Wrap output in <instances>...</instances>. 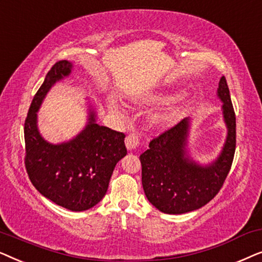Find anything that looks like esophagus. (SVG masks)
I'll return each mask as SVG.
<instances>
[{
  "instance_id": "34e87169",
  "label": "esophagus",
  "mask_w": 262,
  "mask_h": 262,
  "mask_svg": "<svg viewBox=\"0 0 262 262\" xmlns=\"http://www.w3.org/2000/svg\"><path fill=\"white\" fill-rule=\"evenodd\" d=\"M139 144V136L137 132H131L127 135V137L125 138V145L128 150H134Z\"/></svg>"
}]
</instances>
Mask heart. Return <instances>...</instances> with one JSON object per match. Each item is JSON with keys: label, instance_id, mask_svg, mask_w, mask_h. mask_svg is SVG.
Listing matches in <instances>:
<instances>
[{"label": "heart", "instance_id": "obj_1", "mask_svg": "<svg viewBox=\"0 0 262 262\" xmlns=\"http://www.w3.org/2000/svg\"><path fill=\"white\" fill-rule=\"evenodd\" d=\"M169 100H173V99H169Z\"/></svg>", "mask_w": 262, "mask_h": 262}]
</instances>
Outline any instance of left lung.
<instances>
[{
    "label": "left lung",
    "instance_id": "1",
    "mask_svg": "<svg viewBox=\"0 0 262 262\" xmlns=\"http://www.w3.org/2000/svg\"><path fill=\"white\" fill-rule=\"evenodd\" d=\"M217 96L223 102L222 112L228 132L216 160L200 164L189 156L191 118H185L154 138L149 149L139 156L143 189L161 212L180 214L198 210L213 199L223 186L236 148V117L224 76L220 81Z\"/></svg>",
    "mask_w": 262,
    "mask_h": 262
}]
</instances>
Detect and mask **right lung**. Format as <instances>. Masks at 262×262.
<instances>
[{"mask_svg": "<svg viewBox=\"0 0 262 262\" xmlns=\"http://www.w3.org/2000/svg\"><path fill=\"white\" fill-rule=\"evenodd\" d=\"M73 69L68 60L57 62L32 100L25 121V164L31 182L45 198L70 211H85L105 196L114 167L127 151L125 135L100 126L91 103L87 124L73 139L52 144L40 135L38 111L50 89Z\"/></svg>", "mask_w": 262, "mask_h": 262, "instance_id": "right-lung-1", "label": "right lung"}]
</instances>
